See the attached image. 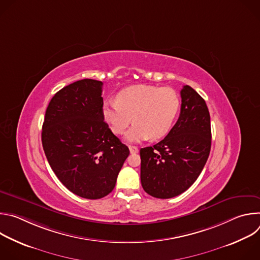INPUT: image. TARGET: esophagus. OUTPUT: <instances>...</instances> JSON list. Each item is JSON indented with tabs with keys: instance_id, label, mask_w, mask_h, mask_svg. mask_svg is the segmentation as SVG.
Segmentation results:
<instances>
[{
	"instance_id": "esophagus-1",
	"label": "esophagus",
	"mask_w": 260,
	"mask_h": 260,
	"mask_svg": "<svg viewBox=\"0 0 260 260\" xmlns=\"http://www.w3.org/2000/svg\"><path fill=\"white\" fill-rule=\"evenodd\" d=\"M128 148H129V151H131V153H137V152L139 151V149H138V147H137V146H132V145H129V146H128Z\"/></svg>"
}]
</instances>
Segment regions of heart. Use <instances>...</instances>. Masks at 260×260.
<instances>
[{"label":"heart","mask_w":260,"mask_h":260,"mask_svg":"<svg viewBox=\"0 0 260 260\" xmlns=\"http://www.w3.org/2000/svg\"><path fill=\"white\" fill-rule=\"evenodd\" d=\"M180 109V98L170 87L134 85L121 90L116 101H108L103 107L104 119L111 131L121 135L133 122L125 138L139 142L165 137L172 128Z\"/></svg>","instance_id":"obj_1"}]
</instances>
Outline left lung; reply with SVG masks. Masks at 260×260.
I'll list each match as a JSON object with an SVG mask.
<instances>
[{
  "label": "left lung",
  "instance_id": "obj_1",
  "mask_svg": "<svg viewBox=\"0 0 260 260\" xmlns=\"http://www.w3.org/2000/svg\"><path fill=\"white\" fill-rule=\"evenodd\" d=\"M180 116L157 144L141 148V183L153 198L171 199L187 190L202 173L211 150L210 113L189 85L181 89Z\"/></svg>",
  "mask_w": 260,
  "mask_h": 260
}]
</instances>
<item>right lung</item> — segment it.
Instances as JSON below:
<instances>
[{
    "mask_svg": "<svg viewBox=\"0 0 260 260\" xmlns=\"http://www.w3.org/2000/svg\"><path fill=\"white\" fill-rule=\"evenodd\" d=\"M103 82L82 79L51 99L42 126L46 158L58 180L74 194L98 200L115 187L129 154L103 116Z\"/></svg>",
    "mask_w": 260,
    "mask_h": 260,
    "instance_id": "right-lung-1",
    "label": "right lung"
}]
</instances>
